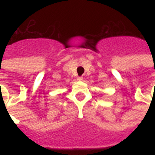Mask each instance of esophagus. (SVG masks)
Returning a JSON list of instances; mask_svg holds the SVG:
<instances>
[{"label":"esophagus","mask_w":155,"mask_h":155,"mask_svg":"<svg viewBox=\"0 0 155 155\" xmlns=\"http://www.w3.org/2000/svg\"><path fill=\"white\" fill-rule=\"evenodd\" d=\"M77 80H82L83 77H82V76H79V77H77Z\"/></svg>","instance_id":"obj_1"}]
</instances>
